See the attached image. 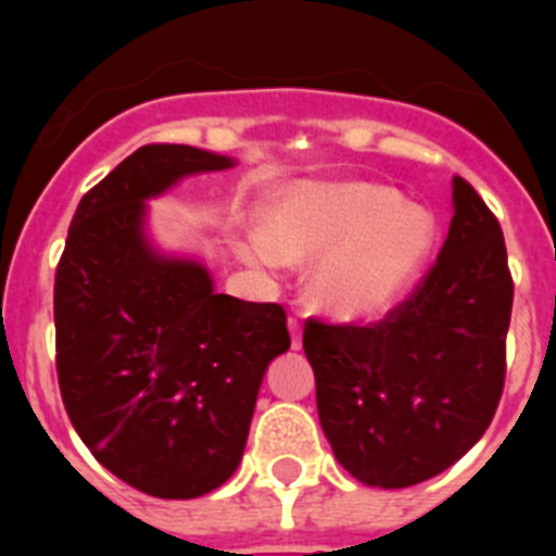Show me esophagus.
Returning a JSON list of instances; mask_svg holds the SVG:
<instances>
[{
    "instance_id": "esophagus-1",
    "label": "esophagus",
    "mask_w": 556,
    "mask_h": 556,
    "mask_svg": "<svg viewBox=\"0 0 556 556\" xmlns=\"http://www.w3.org/2000/svg\"><path fill=\"white\" fill-rule=\"evenodd\" d=\"M289 331H292V351H301V323L289 320Z\"/></svg>"
}]
</instances>
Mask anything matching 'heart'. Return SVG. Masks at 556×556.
Here are the masks:
<instances>
[{"instance_id": "1", "label": "heart", "mask_w": 556, "mask_h": 556, "mask_svg": "<svg viewBox=\"0 0 556 556\" xmlns=\"http://www.w3.org/2000/svg\"><path fill=\"white\" fill-rule=\"evenodd\" d=\"M426 208L367 180H287L258 208V228L236 242L244 264H306V298L333 320H376L404 301L434 250Z\"/></svg>"}]
</instances>
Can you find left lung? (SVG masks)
I'll return each instance as SVG.
<instances>
[{
  "label": "left lung",
  "mask_w": 556,
  "mask_h": 556,
  "mask_svg": "<svg viewBox=\"0 0 556 556\" xmlns=\"http://www.w3.org/2000/svg\"><path fill=\"white\" fill-rule=\"evenodd\" d=\"M448 239L409 301L376 326L308 323L303 351L333 456L367 488L401 490L468 454L504 390L513 278L498 219L451 180Z\"/></svg>",
  "instance_id": "1"
}]
</instances>
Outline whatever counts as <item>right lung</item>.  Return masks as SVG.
Returning a JSON list of instances; mask_svg holds the SVG:
<instances>
[{"label": "right lung", "instance_id": "right-lung-1", "mask_svg": "<svg viewBox=\"0 0 556 556\" xmlns=\"http://www.w3.org/2000/svg\"><path fill=\"white\" fill-rule=\"evenodd\" d=\"M236 159L147 144L80 200L55 273L58 384L88 451L130 488L198 498L239 468L255 397L289 351L278 303L214 289L150 233V200Z\"/></svg>", "mask_w": 556, "mask_h": 556}]
</instances>
